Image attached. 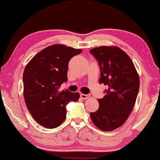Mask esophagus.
I'll return each instance as SVG.
<instances>
[{
  "mask_svg": "<svg viewBox=\"0 0 160 160\" xmlns=\"http://www.w3.org/2000/svg\"><path fill=\"white\" fill-rule=\"evenodd\" d=\"M80 98H81L82 99L86 100V99L89 98L90 95H84V94H80Z\"/></svg>",
  "mask_w": 160,
  "mask_h": 160,
  "instance_id": "1",
  "label": "esophagus"
}]
</instances>
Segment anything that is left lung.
Here are the masks:
<instances>
[{"instance_id": "8db88e82", "label": "left lung", "mask_w": 160, "mask_h": 160, "mask_svg": "<svg viewBox=\"0 0 160 160\" xmlns=\"http://www.w3.org/2000/svg\"><path fill=\"white\" fill-rule=\"evenodd\" d=\"M101 68L99 83L107 86L106 95L98 99L99 108L90 113L93 124L103 131L124 124L133 109L139 89V77L133 62L116 46H101L90 50Z\"/></svg>"}]
</instances>
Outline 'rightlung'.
<instances>
[{
    "label": "right lung",
    "instance_id": "right-lung-1",
    "mask_svg": "<svg viewBox=\"0 0 160 160\" xmlns=\"http://www.w3.org/2000/svg\"><path fill=\"white\" fill-rule=\"evenodd\" d=\"M81 49L53 45L34 56L23 74L24 98L32 117L46 128H55L66 118V105L80 98L78 92L59 91L68 80L69 60Z\"/></svg>",
    "mask_w": 160,
    "mask_h": 160
}]
</instances>
